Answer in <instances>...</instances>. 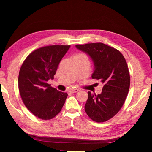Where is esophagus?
Returning a JSON list of instances; mask_svg holds the SVG:
<instances>
[{
    "instance_id": "esophagus-1",
    "label": "esophagus",
    "mask_w": 152,
    "mask_h": 152,
    "mask_svg": "<svg viewBox=\"0 0 152 152\" xmlns=\"http://www.w3.org/2000/svg\"><path fill=\"white\" fill-rule=\"evenodd\" d=\"M79 91H80V90L78 89V88H72V89L70 90V92H71V93H75V92H78Z\"/></svg>"
}]
</instances>
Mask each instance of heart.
I'll use <instances>...</instances> for the list:
<instances>
[{
	"label": "heart",
	"instance_id": "heart-1",
	"mask_svg": "<svg viewBox=\"0 0 152 152\" xmlns=\"http://www.w3.org/2000/svg\"><path fill=\"white\" fill-rule=\"evenodd\" d=\"M77 56H86L84 54H83V53H80V54L77 55Z\"/></svg>",
	"mask_w": 152,
	"mask_h": 152
}]
</instances>
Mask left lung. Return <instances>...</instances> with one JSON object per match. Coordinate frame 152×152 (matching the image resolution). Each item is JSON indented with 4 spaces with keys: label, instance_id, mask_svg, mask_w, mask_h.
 <instances>
[{
    "label": "left lung",
    "instance_id": "8db88e82",
    "mask_svg": "<svg viewBox=\"0 0 152 152\" xmlns=\"http://www.w3.org/2000/svg\"><path fill=\"white\" fill-rule=\"evenodd\" d=\"M76 48L91 58L94 64L92 78L103 84L101 94L88 92L85 111L94 121L104 122L119 111L127 98L130 86L127 62L119 50L102 43L76 45Z\"/></svg>",
    "mask_w": 152,
    "mask_h": 152
}]
</instances>
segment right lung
Here are the masks:
<instances>
[{"label":"right lung","instance_id":"add662e5","mask_svg":"<svg viewBox=\"0 0 152 152\" xmlns=\"http://www.w3.org/2000/svg\"><path fill=\"white\" fill-rule=\"evenodd\" d=\"M70 45H49L33 51L20 67L19 90L28 109L35 117L48 120L62 109L68 96L48 84L53 79L59 64Z\"/></svg>","mask_w":152,"mask_h":152}]
</instances>
